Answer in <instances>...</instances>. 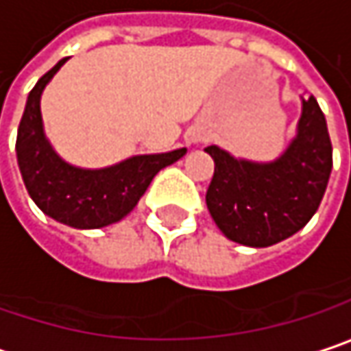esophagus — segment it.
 <instances>
[{
  "instance_id": "obj_1",
  "label": "esophagus",
  "mask_w": 351,
  "mask_h": 351,
  "mask_svg": "<svg viewBox=\"0 0 351 351\" xmlns=\"http://www.w3.org/2000/svg\"><path fill=\"white\" fill-rule=\"evenodd\" d=\"M207 141V134L203 130H193L191 132V143H205Z\"/></svg>"
}]
</instances>
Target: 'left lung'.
<instances>
[{"label":"left lung","mask_w":351,"mask_h":351,"mask_svg":"<svg viewBox=\"0 0 351 351\" xmlns=\"http://www.w3.org/2000/svg\"><path fill=\"white\" fill-rule=\"evenodd\" d=\"M205 150L215 160L208 213L227 239L249 247H269L303 229L334 165L326 116L313 96L303 100L298 138L275 162L235 160L217 146Z\"/></svg>","instance_id":"8db88e82"}]
</instances>
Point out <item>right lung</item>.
I'll return each mask as SVG.
<instances>
[{
    "mask_svg": "<svg viewBox=\"0 0 351 351\" xmlns=\"http://www.w3.org/2000/svg\"><path fill=\"white\" fill-rule=\"evenodd\" d=\"M66 60H60L46 72L27 96L17 128V165L29 197L48 217L76 229H98L126 217L136 207L154 175L184 156L186 148L134 156L102 171L66 165L44 136L40 112L42 92Z\"/></svg>",
    "mask_w": 351,
    "mask_h": 351,
    "instance_id": "obj_1",
    "label": "right lung"
}]
</instances>
